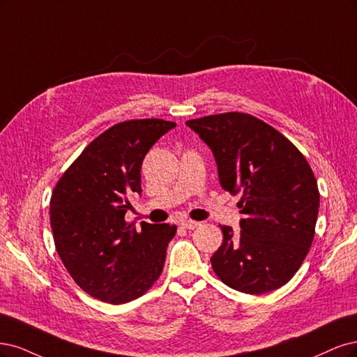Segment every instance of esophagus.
<instances>
[{
    "label": "esophagus",
    "mask_w": 357,
    "mask_h": 357,
    "mask_svg": "<svg viewBox=\"0 0 357 357\" xmlns=\"http://www.w3.org/2000/svg\"><path fill=\"white\" fill-rule=\"evenodd\" d=\"M181 225H182L183 228H187V229H194V228H197V227L200 225V222L191 221V220H183V221L181 222Z\"/></svg>",
    "instance_id": "obj_1"
}]
</instances>
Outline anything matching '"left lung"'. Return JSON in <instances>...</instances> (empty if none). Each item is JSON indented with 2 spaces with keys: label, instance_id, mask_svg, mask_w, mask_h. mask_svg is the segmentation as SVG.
<instances>
[{
  "label": "left lung",
  "instance_id": "obj_1",
  "mask_svg": "<svg viewBox=\"0 0 357 357\" xmlns=\"http://www.w3.org/2000/svg\"><path fill=\"white\" fill-rule=\"evenodd\" d=\"M215 157L221 187L241 194L240 231L222 225L211 258L215 274L236 291L279 289L301 267L314 237L319 190L312 167L289 139L262 120L225 112L185 123Z\"/></svg>",
  "mask_w": 357,
  "mask_h": 357
}]
</instances>
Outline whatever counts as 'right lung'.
I'll return each mask as SVG.
<instances>
[{
  "instance_id": "add662e5",
  "label": "right lung",
  "mask_w": 357,
  "mask_h": 357,
  "mask_svg": "<svg viewBox=\"0 0 357 357\" xmlns=\"http://www.w3.org/2000/svg\"><path fill=\"white\" fill-rule=\"evenodd\" d=\"M176 126L158 119L112 126L57 181L50 199L54 246L84 292L109 304L142 296L160 278L176 225L126 222L129 195L141 194L144 157Z\"/></svg>"
}]
</instances>
